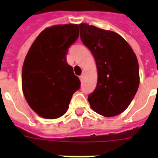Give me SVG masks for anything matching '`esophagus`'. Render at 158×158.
I'll return each instance as SVG.
<instances>
[{
	"label": "esophagus",
	"mask_w": 158,
	"mask_h": 158,
	"mask_svg": "<svg viewBox=\"0 0 158 158\" xmlns=\"http://www.w3.org/2000/svg\"><path fill=\"white\" fill-rule=\"evenodd\" d=\"M85 73L82 72V74L80 76V79H81V81H83V78H84V77H85Z\"/></svg>",
	"instance_id": "34e87169"
}]
</instances>
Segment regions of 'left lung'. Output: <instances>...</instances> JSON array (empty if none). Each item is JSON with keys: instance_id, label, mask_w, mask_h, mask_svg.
<instances>
[{"instance_id": "obj_1", "label": "left lung", "mask_w": 158, "mask_h": 158, "mask_svg": "<svg viewBox=\"0 0 158 158\" xmlns=\"http://www.w3.org/2000/svg\"><path fill=\"white\" fill-rule=\"evenodd\" d=\"M81 39L93 54L98 79L88 100L93 111L104 117L123 112L139 89V66L127 42L112 31L80 23Z\"/></svg>"}]
</instances>
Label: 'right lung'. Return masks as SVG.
I'll return each instance as SVG.
<instances>
[{
	"instance_id": "right-lung-1",
	"label": "right lung",
	"mask_w": 158,
	"mask_h": 158,
	"mask_svg": "<svg viewBox=\"0 0 158 158\" xmlns=\"http://www.w3.org/2000/svg\"><path fill=\"white\" fill-rule=\"evenodd\" d=\"M78 36V24L47 27L25 57L22 89L28 105L40 117L54 119L65 115L73 94L80 88V80L65 58Z\"/></svg>"
}]
</instances>
